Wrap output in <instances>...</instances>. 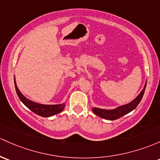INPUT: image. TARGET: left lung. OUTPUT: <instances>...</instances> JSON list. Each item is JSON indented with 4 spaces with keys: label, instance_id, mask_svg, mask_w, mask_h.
I'll return each instance as SVG.
<instances>
[{
    "label": "left lung",
    "instance_id": "left-lung-1",
    "mask_svg": "<svg viewBox=\"0 0 160 160\" xmlns=\"http://www.w3.org/2000/svg\"><path fill=\"white\" fill-rule=\"evenodd\" d=\"M146 86H147V83H146L145 86H144L143 90H142V91H141V93L138 95L137 98L128 104H126V105L124 106H121V107H117V108L115 109V110H102V109L96 108L95 107V108H93V112L96 114V115L98 116V117H101V118L106 119V120H117V119L122 117V116L129 113V112L133 110L134 109L137 107L138 104L139 103V102H140L141 100H142V97H143L144 92H145Z\"/></svg>",
    "mask_w": 160,
    "mask_h": 160
}]
</instances>
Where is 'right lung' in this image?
Masks as SVG:
<instances>
[{
	"mask_svg": "<svg viewBox=\"0 0 160 160\" xmlns=\"http://www.w3.org/2000/svg\"><path fill=\"white\" fill-rule=\"evenodd\" d=\"M14 85L15 89H16L17 94H18V97L21 102L26 106L28 108H29L31 111H33L34 113L38 114L43 117H51V116L54 115V114L59 113L63 110L65 107V104H58V105H43V104H40L34 102L31 100L27 99L22 93L20 92L18 90V87H17L16 82H15L14 78Z\"/></svg>",
	"mask_w": 160,
	"mask_h": 160,
	"instance_id": "right-lung-1",
	"label": "right lung"
}]
</instances>
